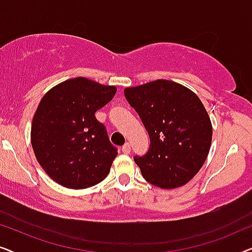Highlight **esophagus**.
<instances>
[{
    "instance_id": "obj_1",
    "label": "esophagus",
    "mask_w": 252,
    "mask_h": 252,
    "mask_svg": "<svg viewBox=\"0 0 252 252\" xmlns=\"http://www.w3.org/2000/svg\"><path fill=\"white\" fill-rule=\"evenodd\" d=\"M122 151L124 154H129L130 153V144L128 142H126L124 146L122 147Z\"/></svg>"
}]
</instances>
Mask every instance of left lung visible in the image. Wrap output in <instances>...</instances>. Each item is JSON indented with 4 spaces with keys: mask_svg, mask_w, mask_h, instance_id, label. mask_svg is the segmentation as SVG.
<instances>
[{
    "mask_svg": "<svg viewBox=\"0 0 252 252\" xmlns=\"http://www.w3.org/2000/svg\"><path fill=\"white\" fill-rule=\"evenodd\" d=\"M150 137L149 150L134 156L143 178L159 188L184 186L208 157L212 125L197 95L180 84L156 80L125 89Z\"/></svg>",
    "mask_w": 252,
    "mask_h": 252,
    "instance_id": "obj_1",
    "label": "left lung"
}]
</instances>
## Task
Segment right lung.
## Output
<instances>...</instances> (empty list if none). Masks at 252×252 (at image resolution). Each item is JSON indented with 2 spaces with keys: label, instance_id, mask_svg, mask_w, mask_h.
<instances>
[{
  "label": "right lung",
  "instance_id": "right-lung-1",
  "mask_svg": "<svg viewBox=\"0 0 252 252\" xmlns=\"http://www.w3.org/2000/svg\"><path fill=\"white\" fill-rule=\"evenodd\" d=\"M115 86L74 78L51 88L34 115L31 142L46 173L71 189L97 185L118 151L95 112L111 101Z\"/></svg>",
  "mask_w": 252,
  "mask_h": 252
}]
</instances>
